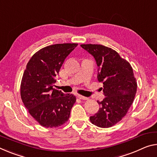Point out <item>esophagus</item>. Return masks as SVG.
Masks as SVG:
<instances>
[{"label": "esophagus", "mask_w": 157, "mask_h": 157, "mask_svg": "<svg viewBox=\"0 0 157 157\" xmlns=\"http://www.w3.org/2000/svg\"><path fill=\"white\" fill-rule=\"evenodd\" d=\"M78 98H79V99H81V100H88V98L87 97H85V96H81V95H78Z\"/></svg>", "instance_id": "34e87169"}]
</instances>
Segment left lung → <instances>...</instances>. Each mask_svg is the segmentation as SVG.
Segmentation results:
<instances>
[{"label": "left lung", "instance_id": "obj_1", "mask_svg": "<svg viewBox=\"0 0 157 157\" xmlns=\"http://www.w3.org/2000/svg\"><path fill=\"white\" fill-rule=\"evenodd\" d=\"M95 59L98 80L103 84L102 101L98 111L90 117L91 122L98 127L109 128L121 120L132 105L137 91L133 68L116 51L101 44H81Z\"/></svg>", "mask_w": 157, "mask_h": 157}]
</instances>
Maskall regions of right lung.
Segmentation results:
<instances>
[{
	"label": "right lung",
	"instance_id": "right-lung-1",
	"mask_svg": "<svg viewBox=\"0 0 157 157\" xmlns=\"http://www.w3.org/2000/svg\"><path fill=\"white\" fill-rule=\"evenodd\" d=\"M76 43L52 44L40 49L26 66L21 82V98L30 114L46 128L65 124L76 98L53 88L55 77Z\"/></svg>",
	"mask_w": 157,
	"mask_h": 157
}]
</instances>
